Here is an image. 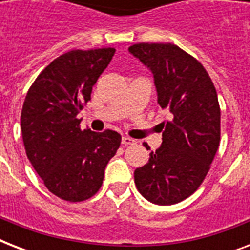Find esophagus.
<instances>
[{
    "label": "esophagus",
    "instance_id": "obj_1",
    "mask_svg": "<svg viewBox=\"0 0 250 250\" xmlns=\"http://www.w3.org/2000/svg\"><path fill=\"white\" fill-rule=\"evenodd\" d=\"M122 144H123V145H132V144H135V140H133V139H131V137H128V136H123V137H122Z\"/></svg>",
    "mask_w": 250,
    "mask_h": 250
}]
</instances>
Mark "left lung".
Segmentation results:
<instances>
[{
  "instance_id": "1",
  "label": "left lung",
  "mask_w": 250,
  "mask_h": 250,
  "mask_svg": "<svg viewBox=\"0 0 250 250\" xmlns=\"http://www.w3.org/2000/svg\"><path fill=\"white\" fill-rule=\"evenodd\" d=\"M128 52L152 71L157 101L171 114L161 123L162 145L133 172L135 184L153 204H178L201 186L219 146L217 90L204 66L176 45L141 42Z\"/></svg>"
}]
</instances>
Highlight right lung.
Here are the masks:
<instances>
[{"mask_svg": "<svg viewBox=\"0 0 250 250\" xmlns=\"http://www.w3.org/2000/svg\"><path fill=\"white\" fill-rule=\"evenodd\" d=\"M114 53V48L64 53L42 70L25 96L21 128L27 157L45 187L66 201L97 193L121 145L118 132L82 131L78 119Z\"/></svg>", "mask_w": 250, "mask_h": 250, "instance_id": "obj_1", "label": "right lung"}]
</instances>
